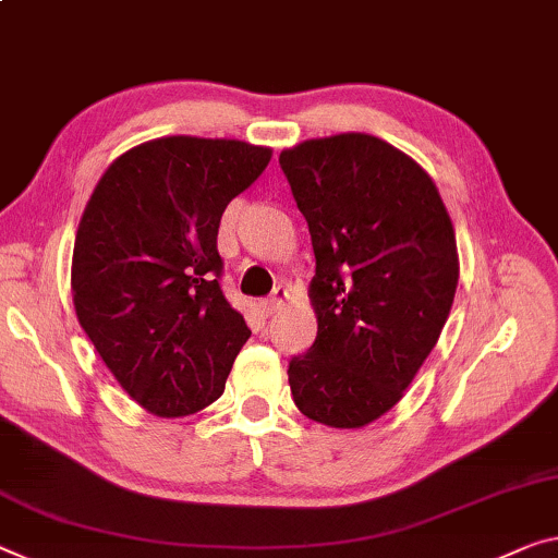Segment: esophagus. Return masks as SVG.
<instances>
[{
	"label": "esophagus",
	"mask_w": 558,
	"mask_h": 558,
	"mask_svg": "<svg viewBox=\"0 0 558 558\" xmlns=\"http://www.w3.org/2000/svg\"><path fill=\"white\" fill-rule=\"evenodd\" d=\"M284 299H287V289L284 287H277V289H274V294L262 302V314L264 316H274L281 308V304H284Z\"/></svg>",
	"instance_id": "1"
}]
</instances>
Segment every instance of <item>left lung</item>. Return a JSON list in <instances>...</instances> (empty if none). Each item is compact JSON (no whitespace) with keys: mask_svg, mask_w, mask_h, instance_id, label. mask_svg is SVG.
<instances>
[{"mask_svg":"<svg viewBox=\"0 0 558 558\" xmlns=\"http://www.w3.org/2000/svg\"><path fill=\"white\" fill-rule=\"evenodd\" d=\"M279 165L312 234L314 344L291 356L304 416L359 428L404 397L459 284L457 236L432 177L372 134L308 140Z\"/></svg>","mask_w":558,"mask_h":558,"instance_id":"left-lung-1","label":"left lung"}]
</instances>
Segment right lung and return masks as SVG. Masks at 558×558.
Returning a JSON list of instances; mask_svg holds the SVG:
<instances>
[{
  "label": "right lung",
  "instance_id": "1",
  "mask_svg": "<svg viewBox=\"0 0 558 558\" xmlns=\"http://www.w3.org/2000/svg\"><path fill=\"white\" fill-rule=\"evenodd\" d=\"M271 149L165 136L122 154L76 229V319L136 404L186 416L225 391L252 337L219 287V221Z\"/></svg>",
  "mask_w": 558,
  "mask_h": 558
}]
</instances>
